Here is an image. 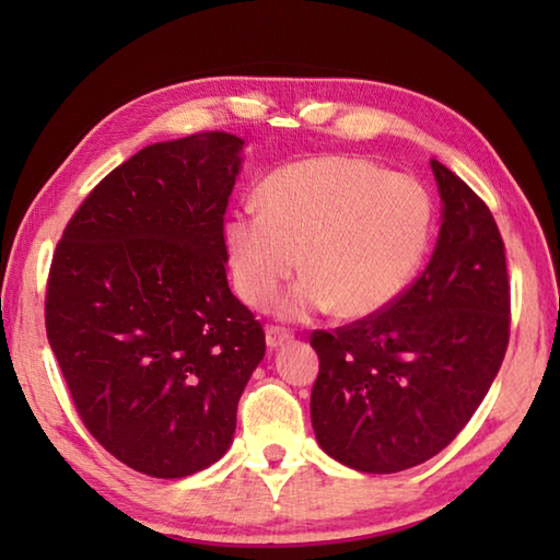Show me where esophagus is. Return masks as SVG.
Here are the masks:
<instances>
[{"label": "esophagus", "instance_id": "34e87169", "mask_svg": "<svg viewBox=\"0 0 560 560\" xmlns=\"http://www.w3.org/2000/svg\"><path fill=\"white\" fill-rule=\"evenodd\" d=\"M293 339V331L283 329V327H267V347L269 349H277L281 343H289Z\"/></svg>", "mask_w": 560, "mask_h": 560}]
</instances>
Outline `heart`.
Masks as SVG:
<instances>
[{
    "label": "heart",
    "instance_id": "heart-1",
    "mask_svg": "<svg viewBox=\"0 0 560 560\" xmlns=\"http://www.w3.org/2000/svg\"><path fill=\"white\" fill-rule=\"evenodd\" d=\"M257 199L261 212L235 211L223 229L233 287L247 305L267 307L301 261L305 277L281 301L289 317L385 311L407 291L433 237L428 189L359 156L281 165Z\"/></svg>",
    "mask_w": 560,
    "mask_h": 560
}]
</instances>
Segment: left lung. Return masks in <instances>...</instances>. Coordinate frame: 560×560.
I'll list each match as a JSON object with an SVG mask.
<instances>
[{
    "label": "left lung",
    "instance_id": "1",
    "mask_svg": "<svg viewBox=\"0 0 560 560\" xmlns=\"http://www.w3.org/2000/svg\"><path fill=\"white\" fill-rule=\"evenodd\" d=\"M443 199L438 245L421 277L385 311L315 329L311 395L317 443L365 474L435 457L479 409L505 359V245L486 201L431 161Z\"/></svg>",
    "mask_w": 560,
    "mask_h": 560
}]
</instances>
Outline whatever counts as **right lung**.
Instances as JSON below:
<instances>
[{
    "label": "right lung",
    "mask_w": 560,
    "mask_h": 560,
    "mask_svg": "<svg viewBox=\"0 0 560 560\" xmlns=\"http://www.w3.org/2000/svg\"><path fill=\"white\" fill-rule=\"evenodd\" d=\"M245 141L199 132L117 165L52 255L45 329L83 425L135 471L223 457L265 329L225 277L223 217Z\"/></svg>",
    "instance_id": "1"
}]
</instances>
